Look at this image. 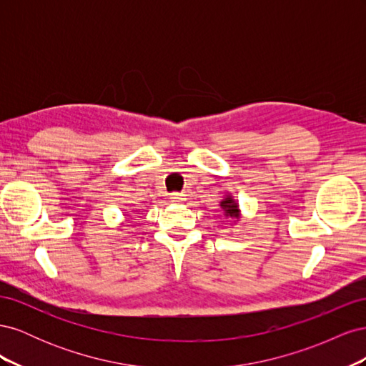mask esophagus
I'll use <instances>...</instances> for the list:
<instances>
[{
	"label": "esophagus",
	"mask_w": 366,
	"mask_h": 366,
	"mask_svg": "<svg viewBox=\"0 0 366 366\" xmlns=\"http://www.w3.org/2000/svg\"><path fill=\"white\" fill-rule=\"evenodd\" d=\"M171 198H172V202H180V200H182V194L172 192V194H171Z\"/></svg>",
	"instance_id": "esophagus-1"
}]
</instances>
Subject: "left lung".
<instances>
[{
  "instance_id": "obj_1",
  "label": "left lung",
  "mask_w": 366,
  "mask_h": 366,
  "mask_svg": "<svg viewBox=\"0 0 366 366\" xmlns=\"http://www.w3.org/2000/svg\"><path fill=\"white\" fill-rule=\"evenodd\" d=\"M221 207H223L226 210V217H230V218H238L239 217V210H238V206L237 203H234V200H232L230 197H227L224 202H221Z\"/></svg>"
}]
</instances>
